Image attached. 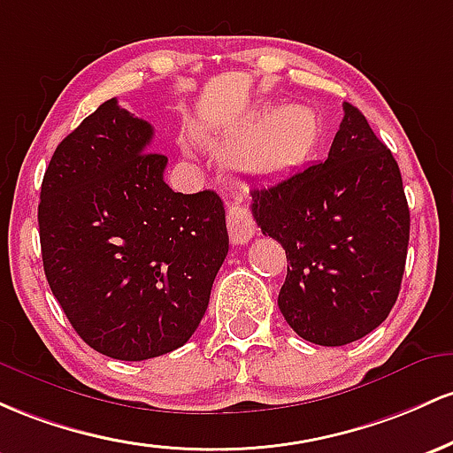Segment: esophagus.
Listing matches in <instances>:
<instances>
[{"label": "esophagus", "mask_w": 453, "mask_h": 453, "mask_svg": "<svg viewBox=\"0 0 453 453\" xmlns=\"http://www.w3.org/2000/svg\"><path fill=\"white\" fill-rule=\"evenodd\" d=\"M226 226L228 237H231V242L235 243V246L250 242L254 235V228H257L250 210H248L246 205H242V203H231V205H228Z\"/></svg>", "instance_id": "34e87169"}]
</instances>
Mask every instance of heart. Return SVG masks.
<instances>
[{
	"instance_id": "1",
	"label": "heart",
	"mask_w": 453,
	"mask_h": 453,
	"mask_svg": "<svg viewBox=\"0 0 453 453\" xmlns=\"http://www.w3.org/2000/svg\"><path fill=\"white\" fill-rule=\"evenodd\" d=\"M321 136V121L308 106H261L225 136L201 134L207 145L235 150L233 165L252 175H276L302 165Z\"/></svg>"
}]
</instances>
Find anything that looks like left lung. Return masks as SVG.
<instances>
[{
  "label": "left lung",
  "mask_w": 453,
  "mask_h": 453,
  "mask_svg": "<svg viewBox=\"0 0 453 453\" xmlns=\"http://www.w3.org/2000/svg\"><path fill=\"white\" fill-rule=\"evenodd\" d=\"M342 109L327 160L252 190L254 220L287 252L282 317L321 347L355 342L388 319L411 228L398 162L362 111Z\"/></svg>",
  "instance_id": "8db88e82"
}]
</instances>
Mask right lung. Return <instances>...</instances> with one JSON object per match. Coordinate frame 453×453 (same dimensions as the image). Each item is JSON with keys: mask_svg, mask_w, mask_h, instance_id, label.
Masks as SVG:
<instances>
[{"mask_svg": "<svg viewBox=\"0 0 453 453\" xmlns=\"http://www.w3.org/2000/svg\"><path fill=\"white\" fill-rule=\"evenodd\" d=\"M151 136L106 100L58 145L40 190L50 291L74 332L121 362L184 347L228 252L222 199L173 192Z\"/></svg>", "mask_w": 453, "mask_h": 453, "instance_id": "obj_1", "label": "right lung"}]
</instances>
